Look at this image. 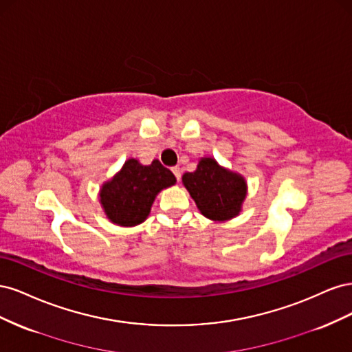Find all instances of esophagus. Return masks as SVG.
Wrapping results in <instances>:
<instances>
[{
    "label": "esophagus",
    "instance_id": "34e87169",
    "mask_svg": "<svg viewBox=\"0 0 352 352\" xmlns=\"http://www.w3.org/2000/svg\"><path fill=\"white\" fill-rule=\"evenodd\" d=\"M172 172L175 173L176 179H177V180H180V176H182V170H180V167H177V166H176V167H173V168H172Z\"/></svg>",
    "mask_w": 352,
    "mask_h": 352
}]
</instances>
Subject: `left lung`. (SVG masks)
Here are the masks:
<instances>
[{"instance_id": "left-lung-1", "label": "left lung", "mask_w": 352, "mask_h": 352, "mask_svg": "<svg viewBox=\"0 0 352 352\" xmlns=\"http://www.w3.org/2000/svg\"><path fill=\"white\" fill-rule=\"evenodd\" d=\"M182 184L201 214L212 221L236 217L248 192L245 177L220 166L212 157L199 158L195 172L185 173Z\"/></svg>"}]
</instances>
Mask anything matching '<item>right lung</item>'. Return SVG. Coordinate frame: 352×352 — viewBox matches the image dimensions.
<instances>
[{"label":"right lung","mask_w":352,"mask_h":352,"mask_svg":"<svg viewBox=\"0 0 352 352\" xmlns=\"http://www.w3.org/2000/svg\"><path fill=\"white\" fill-rule=\"evenodd\" d=\"M175 184V175L158 160H153L151 164H142L140 160L129 158L100 188V204L114 225L138 226L150 216L155 197Z\"/></svg>","instance_id":"1"}]
</instances>
